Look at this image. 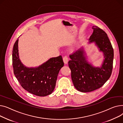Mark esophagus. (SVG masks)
I'll return each instance as SVG.
<instances>
[{
    "label": "esophagus",
    "instance_id": "esophagus-1",
    "mask_svg": "<svg viewBox=\"0 0 123 123\" xmlns=\"http://www.w3.org/2000/svg\"><path fill=\"white\" fill-rule=\"evenodd\" d=\"M63 61L65 64H67L68 62V59L67 56H64L63 57Z\"/></svg>",
    "mask_w": 123,
    "mask_h": 123
}]
</instances>
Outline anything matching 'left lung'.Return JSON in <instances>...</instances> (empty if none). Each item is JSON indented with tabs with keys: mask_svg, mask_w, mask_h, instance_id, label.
Wrapping results in <instances>:
<instances>
[{
	"mask_svg": "<svg viewBox=\"0 0 123 123\" xmlns=\"http://www.w3.org/2000/svg\"><path fill=\"white\" fill-rule=\"evenodd\" d=\"M93 32L89 43L94 42L102 52L104 60L101 67H93L86 60L83 48L69 55L68 66L71 70L72 81L75 88L82 92H89L100 88L111 75L114 50L107 34L101 29L93 26Z\"/></svg>",
	"mask_w": 123,
	"mask_h": 123,
	"instance_id": "8db88e82",
	"label": "left lung"
}]
</instances>
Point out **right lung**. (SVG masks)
I'll return each mask as SVG.
<instances>
[{"mask_svg": "<svg viewBox=\"0 0 123 123\" xmlns=\"http://www.w3.org/2000/svg\"><path fill=\"white\" fill-rule=\"evenodd\" d=\"M12 64L14 75L22 87L36 96H46L54 91L64 63L60 55L49 59L38 67H25L19 59L17 39L13 48Z\"/></svg>", "mask_w": 123, "mask_h": 123, "instance_id": "1", "label": "right lung"}]
</instances>
